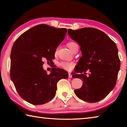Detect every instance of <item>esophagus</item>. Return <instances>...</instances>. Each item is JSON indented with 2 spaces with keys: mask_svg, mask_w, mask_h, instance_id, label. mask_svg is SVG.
Wrapping results in <instances>:
<instances>
[{
  "mask_svg": "<svg viewBox=\"0 0 127 127\" xmlns=\"http://www.w3.org/2000/svg\"><path fill=\"white\" fill-rule=\"evenodd\" d=\"M68 77L70 78H72V75L71 74V73H68Z\"/></svg>",
  "mask_w": 127,
  "mask_h": 127,
  "instance_id": "obj_1",
  "label": "esophagus"
}]
</instances>
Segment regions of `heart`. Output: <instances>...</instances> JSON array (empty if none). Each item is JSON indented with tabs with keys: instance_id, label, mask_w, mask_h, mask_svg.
Wrapping results in <instances>:
<instances>
[{
	"instance_id": "1",
	"label": "heart",
	"mask_w": 127,
	"mask_h": 127,
	"mask_svg": "<svg viewBox=\"0 0 127 127\" xmlns=\"http://www.w3.org/2000/svg\"><path fill=\"white\" fill-rule=\"evenodd\" d=\"M76 44V43L73 42H69L68 44V46L69 47L70 50L72 51L73 46ZM60 66L63 69L67 70H70L73 68L74 66V64L73 62H62L60 63Z\"/></svg>"
}]
</instances>
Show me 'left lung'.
Here are the masks:
<instances>
[{
  "instance_id": "obj_1",
  "label": "left lung",
  "mask_w": 127,
  "mask_h": 127,
  "mask_svg": "<svg viewBox=\"0 0 127 127\" xmlns=\"http://www.w3.org/2000/svg\"><path fill=\"white\" fill-rule=\"evenodd\" d=\"M68 33L81 46L82 55L77 64L78 74L72 77L83 82L74 94L85 101H99L115 86L120 65L117 46L106 33L94 28L68 29ZM87 70L89 76L85 75Z\"/></svg>"
}]
</instances>
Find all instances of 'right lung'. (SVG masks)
<instances>
[{"label":"right lung","instance_id":"1","mask_svg":"<svg viewBox=\"0 0 127 127\" xmlns=\"http://www.w3.org/2000/svg\"><path fill=\"white\" fill-rule=\"evenodd\" d=\"M65 28L38 25L23 33L14 42L10 54V78L23 99L42 105L54 97L58 82L67 78L68 72L53 68L48 74L42 59H54L56 49L64 39Z\"/></svg>","mask_w":127,"mask_h":127}]
</instances>
